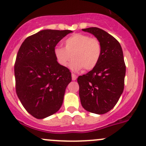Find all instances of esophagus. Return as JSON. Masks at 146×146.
<instances>
[{
	"label": "esophagus",
	"mask_w": 146,
	"mask_h": 146,
	"mask_svg": "<svg viewBox=\"0 0 146 146\" xmlns=\"http://www.w3.org/2000/svg\"><path fill=\"white\" fill-rule=\"evenodd\" d=\"M72 80H77V75H75L74 74H72Z\"/></svg>",
	"instance_id": "34e87169"
}]
</instances>
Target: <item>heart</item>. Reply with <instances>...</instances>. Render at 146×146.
<instances>
[{
	"label": "heart",
	"mask_w": 146,
	"mask_h": 146,
	"mask_svg": "<svg viewBox=\"0 0 146 146\" xmlns=\"http://www.w3.org/2000/svg\"><path fill=\"white\" fill-rule=\"evenodd\" d=\"M64 47L57 46L54 55L58 63L67 66L73 59L71 68L78 71L92 70L98 64L101 56V44L95 38L82 34H75L66 38Z\"/></svg>",
	"instance_id": "b5f03b06"
}]
</instances>
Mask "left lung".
Wrapping results in <instances>:
<instances>
[{
    "label": "left lung",
    "mask_w": 146,
    "mask_h": 146,
    "mask_svg": "<svg viewBox=\"0 0 146 146\" xmlns=\"http://www.w3.org/2000/svg\"><path fill=\"white\" fill-rule=\"evenodd\" d=\"M95 36L101 44V56L94 69L79 76L81 104L84 109L95 114H105L117 104L124 90L125 64L123 50L116 38L102 29H82Z\"/></svg>",
    "instance_id": "1"
}]
</instances>
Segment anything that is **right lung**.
<instances>
[{
	"instance_id": "right-lung-1",
	"label": "right lung",
	"mask_w": 146,
	"mask_h": 146,
	"mask_svg": "<svg viewBox=\"0 0 146 146\" xmlns=\"http://www.w3.org/2000/svg\"><path fill=\"white\" fill-rule=\"evenodd\" d=\"M70 30L46 29L22 43L14 66L18 98L29 114L43 119L60 109L72 74L58 63L54 49Z\"/></svg>"
}]
</instances>
